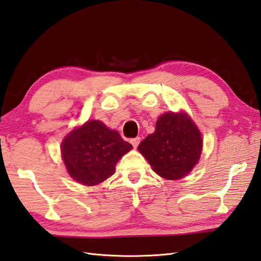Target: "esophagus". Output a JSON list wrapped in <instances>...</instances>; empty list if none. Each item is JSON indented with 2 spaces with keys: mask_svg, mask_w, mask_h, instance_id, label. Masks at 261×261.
I'll return each instance as SVG.
<instances>
[{
  "mask_svg": "<svg viewBox=\"0 0 261 261\" xmlns=\"http://www.w3.org/2000/svg\"><path fill=\"white\" fill-rule=\"evenodd\" d=\"M139 143H140V138H139V137H136V138H133V139H130V144L133 145V147H134V148H136V147L139 145Z\"/></svg>",
  "mask_w": 261,
  "mask_h": 261,
  "instance_id": "esophagus-1",
  "label": "esophagus"
}]
</instances>
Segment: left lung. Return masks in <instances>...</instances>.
<instances>
[{"label":"left lung","instance_id":"8db88e82","mask_svg":"<svg viewBox=\"0 0 261 261\" xmlns=\"http://www.w3.org/2000/svg\"><path fill=\"white\" fill-rule=\"evenodd\" d=\"M202 150L201 134L184 112L162 114L155 130L138 146L152 170L165 179L186 176L198 162Z\"/></svg>","mask_w":261,"mask_h":261}]
</instances>
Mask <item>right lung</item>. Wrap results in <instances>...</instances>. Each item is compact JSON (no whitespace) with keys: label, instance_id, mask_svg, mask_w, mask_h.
Wrapping results in <instances>:
<instances>
[{"label":"right lung","instance_id":"add662e5","mask_svg":"<svg viewBox=\"0 0 261 261\" xmlns=\"http://www.w3.org/2000/svg\"><path fill=\"white\" fill-rule=\"evenodd\" d=\"M133 146L100 121H88L63 139L62 159L69 176L86 186L112 176L115 165Z\"/></svg>","mask_w":261,"mask_h":261}]
</instances>
